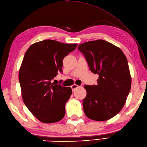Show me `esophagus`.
Masks as SVG:
<instances>
[{"instance_id":"esophagus-1","label":"esophagus","mask_w":147,"mask_h":147,"mask_svg":"<svg viewBox=\"0 0 147 147\" xmlns=\"http://www.w3.org/2000/svg\"><path fill=\"white\" fill-rule=\"evenodd\" d=\"M71 88H72V90H73V91H74V90H75L76 88H78L79 87V86L78 85H76V84H74V85H72L71 86Z\"/></svg>"}]
</instances>
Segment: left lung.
<instances>
[{
  "label": "left lung",
  "mask_w": 147,
  "mask_h": 147,
  "mask_svg": "<svg viewBox=\"0 0 147 147\" xmlns=\"http://www.w3.org/2000/svg\"><path fill=\"white\" fill-rule=\"evenodd\" d=\"M90 69L98 74L96 85H85L83 111L90 119L104 121L114 117L124 107L131 90L128 62L121 50L104 40L79 45Z\"/></svg>",
  "instance_id": "8db88e82"
}]
</instances>
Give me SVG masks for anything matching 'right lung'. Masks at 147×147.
<instances>
[{
	"label": "right lung",
	"mask_w": 147,
	"mask_h": 147,
	"mask_svg": "<svg viewBox=\"0 0 147 147\" xmlns=\"http://www.w3.org/2000/svg\"><path fill=\"white\" fill-rule=\"evenodd\" d=\"M78 44L53 40L33 43L27 50L19 71L21 95L24 104L42 123H53L64 117L65 105L72 94L71 87L52 83L62 72V61Z\"/></svg>",
	"instance_id": "obj_1"
}]
</instances>
